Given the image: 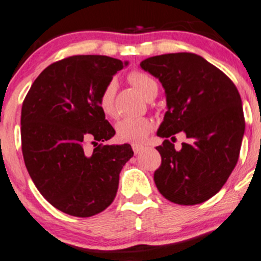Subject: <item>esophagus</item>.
<instances>
[{"mask_svg": "<svg viewBox=\"0 0 261 261\" xmlns=\"http://www.w3.org/2000/svg\"><path fill=\"white\" fill-rule=\"evenodd\" d=\"M132 148H133L134 154H138V153H140V150L143 149V146L140 144H136V143H133V144H132Z\"/></svg>", "mask_w": 261, "mask_h": 261, "instance_id": "34e87169", "label": "esophagus"}]
</instances>
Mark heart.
<instances>
[{"label":"heart","instance_id":"obj_1","mask_svg":"<svg viewBox=\"0 0 261 261\" xmlns=\"http://www.w3.org/2000/svg\"><path fill=\"white\" fill-rule=\"evenodd\" d=\"M129 83L145 99L158 93V84L151 76L142 71H132L128 75ZM117 81L111 80L105 85L98 97V107L105 116H115V97L117 92ZM153 129V122L150 119L140 118H122L116 123V136L122 142H129L139 144L144 140Z\"/></svg>","mask_w":261,"mask_h":261}]
</instances>
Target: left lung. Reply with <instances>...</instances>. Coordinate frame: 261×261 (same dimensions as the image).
Returning <instances> with one entry per match:
<instances>
[{
	"label": "left lung",
	"instance_id": "8db88e82",
	"mask_svg": "<svg viewBox=\"0 0 261 261\" xmlns=\"http://www.w3.org/2000/svg\"><path fill=\"white\" fill-rule=\"evenodd\" d=\"M140 67L160 81L166 107L156 134L162 165L154 172L166 200L192 206L215 196L236 168L245 122L238 90L218 67L194 53L143 60ZM182 131L189 139L176 151L167 139Z\"/></svg>",
	"mask_w": 261,
	"mask_h": 261
}]
</instances>
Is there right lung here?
<instances>
[{
	"label": "right lung",
	"instance_id": "obj_1",
	"mask_svg": "<svg viewBox=\"0 0 261 261\" xmlns=\"http://www.w3.org/2000/svg\"><path fill=\"white\" fill-rule=\"evenodd\" d=\"M127 65L105 55L66 58L44 69L23 101L25 168L43 197L66 215L91 217L106 210L133 156L129 144H103L116 132L98 107L105 85ZM87 141L95 144L91 153Z\"/></svg>",
	"mask_w": 261,
	"mask_h": 261
}]
</instances>
